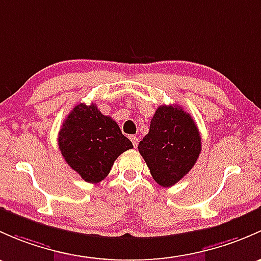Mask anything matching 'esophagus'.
<instances>
[{"instance_id":"1","label":"esophagus","mask_w":261,"mask_h":261,"mask_svg":"<svg viewBox=\"0 0 261 261\" xmlns=\"http://www.w3.org/2000/svg\"><path fill=\"white\" fill-rule=\"evenodd\" d=\"M130 141H132V143H133L134 148H137V146H138V137L130 136Z\"/></svg>"}]
</instances>
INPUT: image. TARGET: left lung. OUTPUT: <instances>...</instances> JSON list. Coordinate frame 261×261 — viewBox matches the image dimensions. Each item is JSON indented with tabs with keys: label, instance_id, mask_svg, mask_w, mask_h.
Segmentation results:
<instances>
[{
	"label": "left lung",
	"instance_id": "8db88e82",
	"mask_svg": "<svg viewBox=\"0 0 261 261\" xmlns=\"http://www.w3.org/2000/svg\"><path fill=\"white\" fill-rule=\"evenodd\" d=\"M201 136L195 120L181 107L161 106L138 150L153 179L171 187L191 171L201 153Z\"/></svg>",
	"mask_w": 261,
	"mask_h": 261
}]
</instances>
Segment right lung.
I'll use <instances>...</instances> for the list:
<instances>
[{
    "instance_id": "obj_1",
    "label": "right lung",
    "mask_w": 261,
    "mask_h": 261,
    "mask_svg": "<svg viewBox=\"0 0 261 261\" xmlns=\"http://www.w3.org/2000/svg\"><path fill=\"white\" fill-rule=\"evenodd\" d=\"M64 160L84 181L98 184L111 172L114 161L133 144L111 117L94 103H80L64 120L58 138Z\"/></svg>"
}]
</instances>
